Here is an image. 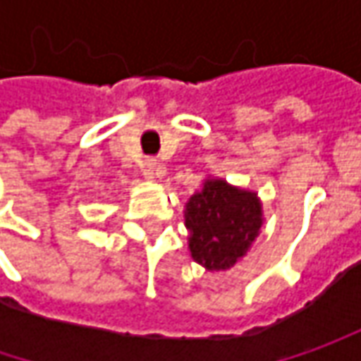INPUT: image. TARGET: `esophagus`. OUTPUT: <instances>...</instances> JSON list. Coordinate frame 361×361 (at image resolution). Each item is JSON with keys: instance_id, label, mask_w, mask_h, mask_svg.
Returning <instances> with one entry per match:
<instances>
[{"instance_id": "34e87169", "label": "esophagus", "mask_w": 361, "mask_h": 361, "mask_svg": "<svg viewBox=\"0 0 361 361\" xmlns=\"http://www.w3.org/2000/svg\"><path fill=\"white\" fill-rule=\"evenodd\" d=\"M142 174H145L146 178H159L160 174V166H159V162L157 160H152V159H146L145 162H142Z\"/></svg>"}]
</instances>
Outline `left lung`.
I'll return each instance as SVG.
<instances>
[{
    "label": "left lung",
    "mask_w": 361,
    "mask_h": 361,
    "mask_svg": "<svg viewBox=\"0 0 361 361\" xmlns=\"http://www.w3.org/2000/svg\"><path fill=\"white\" fill-rule=\"evenodd\" d=\"M188 249L207 269H229L247 253L261 227V204L253 192L207 180L187 202Z\"/></svg>",
    "instance_id": "1"
}]
</instances>
